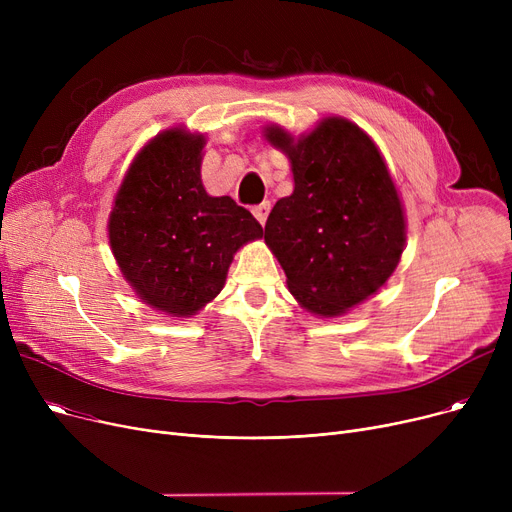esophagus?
I'll return each mask as SVG.
<instances>
[{"label": "esophagus", "instance_id": "esophagus-1", "mask_svg": "<svg viewBox=\"0 0 512 512\" xmlns=\"http://www.w3.org/2000/svg\"><path fill=\"white\" fill-rule=\"evenodd\" d=\"M270 209H272V205H270V201H265V203H259V205H255L253 207V215L257 218V222L263 226L265 224V220H267V215H270Z\"/></svg>", "mask_w": 512, "mask_h": 512}]
</instances>
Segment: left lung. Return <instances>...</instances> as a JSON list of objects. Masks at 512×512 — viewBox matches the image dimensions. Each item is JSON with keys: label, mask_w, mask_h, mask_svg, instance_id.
Here are the masks:
<instances>
[{"label": "left lung", "mask_w": 512, "mask_h": 512, "mask_svg": "<svg viewBox=\"0 0 512 512\" xmlns=\"http://www.w3.org/2000/svg\"><path fill=\"white\" fill-rule=\"evenodd\" d=\"M292 166L294 191L265 222L288 290L307 311L342 315L392 276L405 249V213L384 159L367 134L328 118L294 141L267 128Z\"/></svg>", "instance_id": "obj_1"}]
</instances>
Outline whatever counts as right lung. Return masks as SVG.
<instances>
[{"label": "right lung", "mask_w": 512, "mask_h": 512, "mask_svg": "<svg viewBox=\"0 0 512 512\" xmlns=\"http://www.w3.org/2000/svg\"><path fill=\"white\" fill-rule=\"evenodd\" d=\"M203 134L172 128L137 155L110 213V245L139 297L188 317L224 288L232 255L263 228L230 197L201 182Z\"/></svg>", "instance_id": "right-lung-1"}]
</instances>
